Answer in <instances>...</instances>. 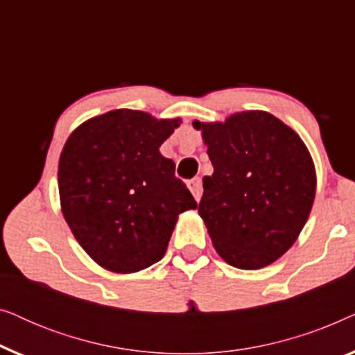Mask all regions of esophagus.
Instances as JSON below:
<instances>
[{
	"mask_svg": "<svg viewBox=\"0 0 355 355\" xmlns=\"http://www.w3.org/2000/svg\"><path fill=\"white\" fill-rule=\"evenodd\" d=\"M189 189H191L192 196L196 197V200H197V202L200 200V197H202V191H203V187H202V179H200V178L192 179V181L189 182Z\"/></svg>",
	"mask_w": 355,
	"mask_h": 355,
	"instance_id": "obj_1",
	"label": "esophagus"
}]
</instances>
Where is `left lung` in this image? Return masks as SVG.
<instances>
[{
  "label": "left lung",
  "mask_w": 355,
  "mask_h": 355,
  "mask_svg": "<svg viewBox=\"0 0 355 355\" xmlns=\"http://www.w3.org/2000/svg\"><path fill=\"white\" fill-rule=\"evenodd\" d=\"M213 174L203 178L198 215L221 259L259 270L286 254L312 210L315 166L293 129L265 111L198 123Z\"/></svg>",
  "instance_id": "left-lung-1"
}]
</instances>
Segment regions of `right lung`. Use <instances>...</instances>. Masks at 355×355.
Wrapping results in <instances>:
<instances>
[{
	"mask_svg": "<svg viewBox=\"0 0 355 355\" xmlns=\"http://www.w3.org/2000/svg\"><path fill=\"white\" fill-rule=\"evenodd\" d=\"M181 121L114 110L85 121L60 157L61 208L87 254L114 273L163 259L179 213L197 202L159 147Z\"/></svg>",
	"mask_w": 355,
	"mask_h": 355,
	"instance_id": "right-lung-1",
	"label": "right lung"
}]
</instances>
